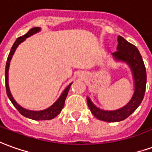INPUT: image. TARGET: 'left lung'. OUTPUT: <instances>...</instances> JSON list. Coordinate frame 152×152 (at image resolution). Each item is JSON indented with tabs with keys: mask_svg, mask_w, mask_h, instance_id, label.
Masks as SVG:
<instances>
[{
	"mask_svg": "<svg viewBox=\"0 0 152 152\" xmlns=\"http://www.w3.org/2000/svg\"><path fill=\"white\" fill-rule=\"evenodd\" d=\"M117 51L113 53L117 60L125 61L131 66L135 80V92L132 99L124 108L115 111H104L98 109L87 97V104L95 118L105 122H119L126 119L135 111L142 103L145 94L146 85V72L144 61L135 45L118 36Z\"/></svg>",
	"mask_w": 152,
	"mask_h": 152,
	"instance_id": "left-lung-1",
	"label": "left lung"
}]
</instances>
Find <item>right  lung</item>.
I'll use <instances>...</instances> for the list:
<instances>
[{
	"label": "right lung",
	"instance_id": "add662e5",
	"mask_svg": "<svg viewBox=\"0 0 152 152\" xmlns=\"http://www.w3.org/2000/svg\"><path fill=\"white\" fill-rule=\"evenodd\" d=\"M40 30V28L39 27H34V28L29 29L27 34H25L24 35L21 36L20 38H18L16 39V41L13 44V46L10 49V52L9 56L7 58V61H6V94L9 97L10 100L11 101V103L13 104V105L16 108V109L21 113L23 116L28 118L30 119H34V120H49V119H53L56 116H58L59 113H61V109L64 106L65 104V99L66 98V95L68 94L69 89L70 86H72V84H70L66 88V90L63 91V93L61 94V95L59 97L57 101L54 103L53 105L49 107L48 109H45V110H42V111H31V110H27V109H23L21 106H20L15 101V99L12 97V95L10 92L9 86H8V70H9V66H10V61L11 60V58L13 56L15 51L16 49V48L19 46V44L21 43L23 41L25 40L26 38H28L29 36L33 35L34 34H35L38 31Z\"/></svg>",
	"mask_w": 152,
	"mask_h": 152
}]
</instances>
